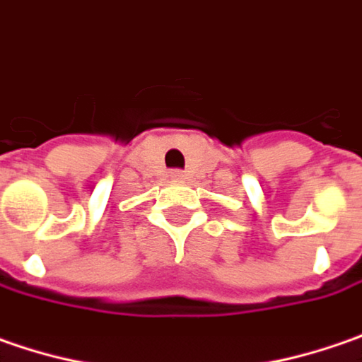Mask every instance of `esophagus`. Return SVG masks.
Masks as SVG:
<instances>
[{"label": "esophagus", "mask_w": 362, "mask_h": 362, "mask_svg": "<svg viewBox=\"0 0 362 362\" xmlns=\"http://www.w3.org/2000/svg\"><path fill=\"white\" fill-rule=\"evenodd\" d=\"M170 176H172V180H176V182L184 180V174H182L180 170H174V172H172Z\"/></svg>", "instance_id": "1"}]
</instances>
